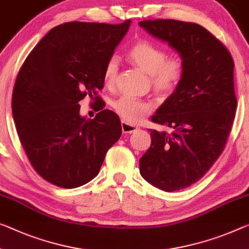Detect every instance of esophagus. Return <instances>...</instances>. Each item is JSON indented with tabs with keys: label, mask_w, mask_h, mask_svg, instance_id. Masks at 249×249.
Here are the masks:
<instances>
[{
	"label": "esophagus",
	"mask_w": 249,
	"mask_h": 249,
	"mask_svg": "<svg viewBox=\"0 0 249 249\" xmlns=\"http://www.w3.org/2000/svg\"><path fill=\"white\" fill-rule=\"evenodd\" d=\"M121 129H122V132H124V133H132V132L137 131L138 127H136V125H132V124H129L128 122H125V121H122Z\"/></svg>",
	"instance_id": "esophagus-1"
}]
</instances>
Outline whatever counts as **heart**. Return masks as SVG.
Instances as JSON below:
<instances>
[{"instance_id":"obj_1","label":"heart","mask_w":249,"mask_h":249,"mask_svg":"<svg viewBox=\"0 0 249 249\" xmlns=\"http://www.w3.org/2000/svg\"><path fill=\"white\" fill-rule=\"evenodd\" d=\"M128 58L131 62L149 74L151 87L160 95L173 93L180 85L186 71L185 61L179 55L167 56V52L148 40H140L130 48ZM119 74V60L111 56L107 61L102 72L106 87L116 85ZM112 108L122 120L138 124L152 111L150 101L122 95L112 102Z\"/></svg>"}]
</instances>
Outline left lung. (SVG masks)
Listing matches in <instances>:
<instances>
[{"label": "left lung", "instance_id": "obj_1", "mask_svg": "<svg viewBox=\"0 0 249 249\" xmlns=\"http://www.w3.org/2000/svg\"><path fill=\"white\" fill-rule=\"evenodd\" d=\"M139 25L168 42L186 64L180 85L151 118L168 130L148 129L151 144L139 161L149 183L171 193L204 177L224 151L237 108L234 60L196 23L159 18Z\"/></svg>", "mask_w": 249, "mask_h": 249}]
</instances>
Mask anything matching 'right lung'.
Returning <instances> with one entry per match:
<instances>
[{
    "label": "right lung",
    "mask_w": 249,
    "mask_h": 249,
    "mask_svg": "<svg viewBox=\"0 0 249 249\" xmlns=\"http://www.w3.org/2000/svg\"><path fill=\"white\" fill-rule=\"evenodd\" d=\"M130 23L60 24L18 71L12 94L15 127L34 170L53 185L72 189L92 180L121 136L119 117L103 109L98 91L105 85L103 68ZM87 95L99 111L93 120L79 116L78 101Z\"/></svg>",
    "instance_id": "1"
}]
</instances>
